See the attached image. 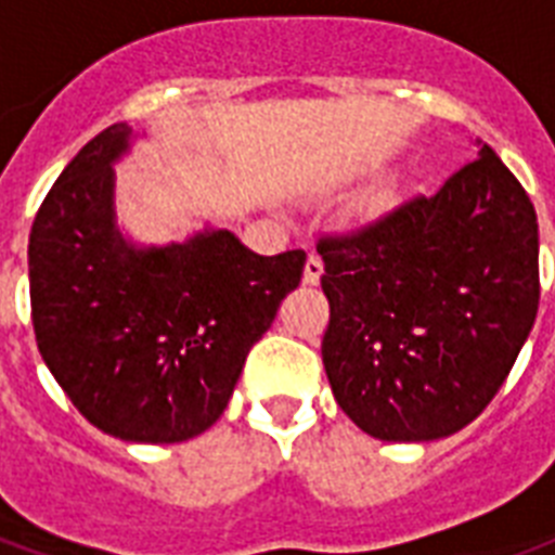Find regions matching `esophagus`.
<instances>
[{
  "label": "esophagus",
  "instance_id": "esophagus-1",
  "mask_svg": "<svg viewBox=\"0 0 555 555\" xmlns=\"http://www.w3.org/2000/svg\"><path fill=\"white\" fill-rule=\"evenodd\" d=\"M321 273H324V262H321V256L319 254L307 256V264H305V282H307V285H319Z\"/></svg>",
  "mask_w": 555,
  "mask_h": 555
}]
</instances>
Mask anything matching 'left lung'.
Segmentation results:
<instances>
[{"instance_id":"8db88e82","label":"left lung","mask_w":555,"mask_h":555,"mask_svg":"<svg viewBox=\"0 0 555 555\" xmlns=\"http://www.w3.org/2000/svg\"><path fill=\"white\" fill-rule=\"evenodd\" d=\"M330 324L321 358L366 435L423 443L500 392L539 310V222L491 146L437 194L319 240Z\"/></svg>"}]
</instances>
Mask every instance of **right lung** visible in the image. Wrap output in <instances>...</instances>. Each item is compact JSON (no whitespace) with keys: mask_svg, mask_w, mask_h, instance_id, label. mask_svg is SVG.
I'll return each mask as SVG.
<instances>
[{"mask_svg":"<svg viewBox=\"0 0 555 555\" xmlns=\"http://www.w3.org/2000/svg\"><path fill=\"white\" fill-rule=\"evenodd\" d=\"M112 124L67 163L30 228L36 344L73 406L129 443H183L220 421L240 372L305 273V250L259 256L231 231L132 248L115 228Z\"/></svg>","mask_w":555,"mask_h":555,"instance_id":"add662e5","label":"right lung"}]
</instances>
